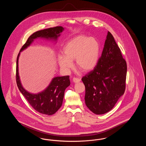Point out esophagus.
<instances>
[{
  "label": "esophagus",
  "mask_w": 146,
  "mask_h": 146,
  "mask_svg": "<svg viewBox=\"0 0 146 146\" xmlns=\"http://www.w3.org/2000/svg\"><path fill=\"white\" fill-rule=\"evenodd\" d=\"M73 81L74 82V83H78L79 82H80V79L78 78H76V77H74L73 79Z\"/></svg>",
  "instance_id": "esophagus-1"
}]
</instances>
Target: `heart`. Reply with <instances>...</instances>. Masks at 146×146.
I'll use <instances>...</instances> for the list:
<instances>
[{"instance_id": "obj_1", "label": "heart", "mask_w": 146, "mask_h": 146, "mask_svg": "<svg viewBox=\"0 0 146 146\" xmlns=\"http://www.w3.org/2000/svg\"><path fill=\"white\" fill-rule=\"evenodd\" d=\"M64 56H58V62L64 69L72 66L75 60L76 68L89 72L97 65L100 53V45L94 38L84 35H78L68 42L63 49Z\"/></svg>"}]
</instances>
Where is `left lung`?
Returning a JSON list of instances; mask_svg holds the SVG:
<instances>
[{
	"mask_svg": "<svg viewBox=\"0 0 146 146\" xmlns=\"http://www.w3.org/2000/svg\"><path fill=\"white\" fill-rule=\"evenodd\" d=\"M126 73V62L108 31L97 65L82 78L85 104L91 111L104 114L111 110L124 94Z\"/></svg>",
	"mask_w": 146,
	"mask_h": 146,
	"instance_id": "left-lung-1",
	"label": "left lung"
}]
</instances>
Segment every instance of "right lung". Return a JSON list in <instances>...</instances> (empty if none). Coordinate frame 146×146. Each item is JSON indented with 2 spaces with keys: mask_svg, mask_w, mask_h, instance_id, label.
<instances>
[{
  "mask_svg": "<svg viewBox=\"0 0 146 146\" xmlns=\"http://www.w3.org/2000/svg\"><path fill=\"white\" fill-rule=\"evenodd\" d=\"M63 29L64 28L62 26H57L35 32L28 38L26 43L21 48L20 52L27 48L33 41V39L36 38L41 37L56 39ZM20 52L17 57L16 72V80L19 90L36 111L49 115L54 114L62 106L64 91L70 84V76H66L55 77L45 90L38 94H30L23 88L20 80L18 70V60Z\"/></svg>",
  "mask_w": 146,
  "mask_h": 146,
  "instance_id": "right-lung-1",
  "label": "right lung"
}]
</instances>
